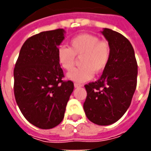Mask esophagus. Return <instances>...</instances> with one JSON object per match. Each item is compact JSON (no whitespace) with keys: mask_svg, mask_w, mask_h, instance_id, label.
Masks as SVG:
<instances>
[{"mask_svg":"<svg viewBox=\"0 0 151 151\" xmlns=\"http://www.w3.org/2000/svg\"><path fill=\"white\" fill-rule=\"evenodd\" d=\"M82 84H79V83H74V87L75 88H78V87H82Z\"/></svg>","mask_w":151,"mask_h":151,"instance_id":"esophagus-1","label":"esophagus"}]
</instances>
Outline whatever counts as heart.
<instances>
[{
	"mask_svg": "<svg viewBox=\"0 0 151 151\" xmlns=\"http://www.w3.org/2000/svg\"><path fill=\"white\" fill-rule=\"evenodd\" d=\"M110 46L96 35L81 34L70 40V47H60L57 50L58 62L65 70H70L75 64L76 56H82L81 67L67 73V78L76 82L89 81L96 73L103 72L110 58Z\"/></svg>",
	"mask_w": 151,
	"mask_h": 151,
	"instance_id": "b5f03b06",
	"label": "heart"
}]
</instances>
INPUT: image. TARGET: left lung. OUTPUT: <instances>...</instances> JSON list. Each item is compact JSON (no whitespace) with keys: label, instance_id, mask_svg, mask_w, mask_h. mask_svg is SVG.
<instances>
[{"label":"left lung","instance_id":"8db88e82","mask_svg":"<svg viewBox=\"0 0 151 151\" xmlns=\"http://www.w3.org/2000/svg\"><path fill=\"white\" fill-rule=\"evenodd\" d=\"M101 33L110 46V58L100 78L85 85L87 96L83 108L91 122L109 125L129 108L137 86V64L133 46L124 35L108 28Z\"/></svg>","mask_w":151,"mask_h":151}]
</instances>
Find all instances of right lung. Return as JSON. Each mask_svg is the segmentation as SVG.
<instances>
[{
    "label": "right lung",
    "instance_id": "1",
    "mask_svg": "<svg viewBox=\"0 0 151 151\" xmlns=\"http://www.w3.org/2000/svg\"><path fill=\"white\" fill-rule=\"evenodd\" d=\"M63 29L43 31L26 40L14 70V96L27 120L43 129L63 120L73 91L71 81L64 82L57 60L58 46L65 39Z\"/></svg>",
    "mask_w": 151,
    "mask_h": 151
}]
</instances>
